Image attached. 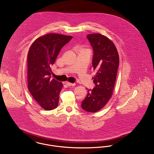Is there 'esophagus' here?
<instances>
[{
  "label": "esophagus",
  "mask_w": 154,
  "mask_h": 154,
  "mask_svg": "<svg viewBox=\"0 0 154 154\" xmlns=\"http://www.w3.org/2000/svg\"><path fill=\"white\" fill-rule=\"evenodd\" d=\"M66 84L68 85V86H74L75 85V83H70V82H66Z\"/></svg>",
  "instance_id": "obj_1"
}]
</instances>
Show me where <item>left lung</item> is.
Wrapping results in <instances>:
<instances>
[{
    "instance_id": "8db88e82",
    "label": "left lung",
    "mask_w": 154,
    "mask_h": 154,
    "mask_svg": "<svg viewBox=\"0 0 154 154\" xmlns=\"http://www.w3.org/2000/svg\"><path fill=\"white\" fill-rule=\"evenodd\" d=\"M93 49L92 66L97 73L92 78L95 87L87 89L82 108L88 112H96L108 102L113 93L116 79L119 58L113 43L100 34L87 35ZM87 89V88H86Z\"/></svg>"
}]
</instances>
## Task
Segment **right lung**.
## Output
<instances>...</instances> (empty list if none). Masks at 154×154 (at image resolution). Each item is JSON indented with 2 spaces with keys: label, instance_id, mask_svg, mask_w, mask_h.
I'll use <instances>...</instances> for the list:
<instances>
[{
  "label": "right lung",
  "instance_id": "add662e5",
  "mask_svg": "<svg viewBox=\"0 0 154 154\" xmlns=\"http://www.w3.org/2000/svg\"><path fill=\"white\" fill-rule=\"evenodd\" d=\"M72 36L48 34L37 38L28 54V88L36 102L46 110L57 107L63 84L51 79V66Z\"/></svg>",
  "mask_w": 154,
  "mask_h": 154
}]
</instances>
